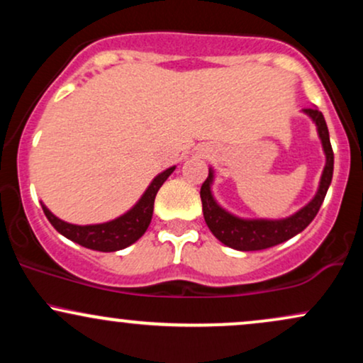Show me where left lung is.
Here are the masks:
<instances>
[{"label": "left lung", "mask_w": 363, "mask_h": 363, "mask_svg": "<svg viewBox=\"0 0 363 363\" xmlns=\"http://www.w3.org/2000/svg\"><path fill=\"white\" fill-rule=\"evenodd\" d=\"M307 116H311L312 121L318 126L319 138L323 141L324 153H326V167L323 170L320 184L318 194L307 206H303L301 211L283 220H242L225 211L223 208L216 205L211 194V181H213V172L210 170L206 181L203 182L201 191V203H203V215L208 228L211 230L220 242H223L228 247L237 249V251H261V249L273 247L285 240L291 239L302 232L309 225L314 216L318 215L324 198H326L328 187L333 179V165H335V155H333L331 141H329V131L324 121L323 112L318 109H303Z\"/></svg>", "instance_id": "obj_1"}]
</instances>
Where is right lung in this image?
Listing matches in <instances>:
<instances>
[{"label":"right lung","mask_w":363,"mask_h":363,"mask_svg":"<svg viewBox=\"0 0 363 363\" xmlns=\"http://www.w3.org/2000/svg\"><path fill=\"white\" fill-rule=\"evenodd\" d=\"M176 167H170L164 170L162 174L153 179L152 184L141 196V199L136 203L128 213H124L119 218L112 220L107 223L97 225H73L54 216L51 211L43 205V210L51 225L65 235L66 239L73 240V242L83 245L86 249H94V251L101 252H114L119 249L128 247V245L135 244L141 235L147 232L150 222H152L153 215V203H155V196L160 189L162 184L167 181V177L174 172Z\"/></svg>","instance_id":"1"}]
</instances>
